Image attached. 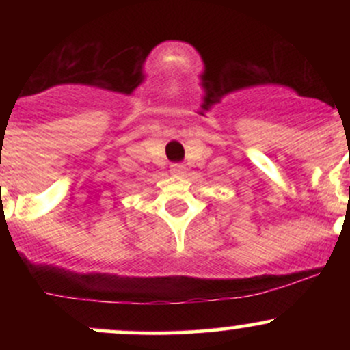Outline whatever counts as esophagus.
<instances>
[{"label": "esophagus", "instance_id": "34e87169", "mask_svg": "<svg viewBox=\"0 0 350 350\" xmlns=\"http://www.w3.org/2000/svg\"><path fill=\"white\" fill-rule=\"evenodd\" d=\"M171 174L184 176V174H186V166H183V164H172V166H171Z\"/></svg>", "mask_w": 350, "mask_h": 350}]
</instances>
